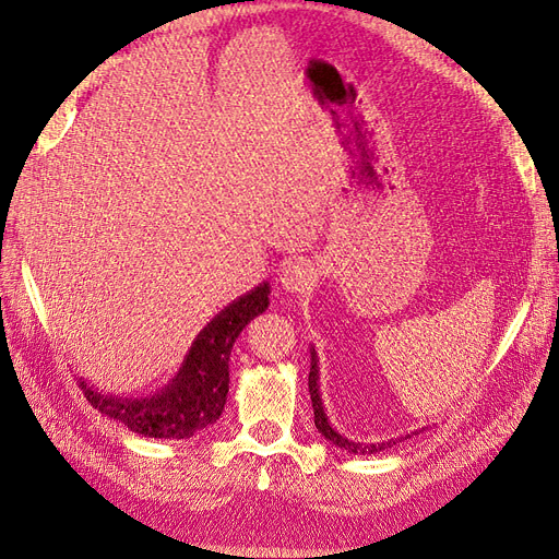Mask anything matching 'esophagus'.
<instances>
[{"label":"esophagus","instance_id":"34e87169","mask_svg":"<svg viewBox=\"0 0 559 559\" xmlns=\"http://www.w3.org/2000/svg\"><path fill=\"white\" fill-rule=\"evenodd\" d=\"M280 286L286 294H302L314 284V270L308 261L294 259L289 263H284L280 270Z\"/></svg>","mask_w":559,"mask_h":559}]
</instances>
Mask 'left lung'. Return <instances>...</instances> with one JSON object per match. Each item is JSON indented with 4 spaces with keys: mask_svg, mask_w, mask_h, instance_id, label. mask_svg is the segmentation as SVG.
Segmentation results:
<instances>
[{
    "mask_svg": "<svg viewBox=\"0 0 559 559\" xmlns=\"http://www.w3.org/2000/svg\"><path fill=\"white\" fill-rule=\"evenodd\" d=\"M308 386H310V399H312V411H314V427L319 429V433L326 438V441H331L335 448H341L349 454H378L386 448H392L401 441H408V438L427 431V427L421 429H415L411 433H403V436H396V438H389V441H382V443H359V441H352V438L343 436L341 431H337L331 419L324 411V401H321V392H319V357L314 352V345H310V378H308Z\"/></svg>",
    "mask_w": 559,
    "mask_h": 559,
    "instance_id": "left-lung-1",
    "label": "left lung"
}]
</instances>
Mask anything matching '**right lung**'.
<instances>
[{"instance_id":"1","label":"right lung","mask_w":559,"mask_h":559,"mask_svg":"<svg viewBox=\"0 0 559 559\" xmlns=\"http://www.w3.org/2000/svg\"><path fill=\"white\" fill-rule=\"evenodd\" d=\"M270 284L261 282L245 296L214 314L202 329L175 373V378L148 396H121L103 392L79 378L83 396L109 419L148 438H191L222 417L228 396V361L235 337L253 317L270 306Z\"/></svg>"}]
</instances>
